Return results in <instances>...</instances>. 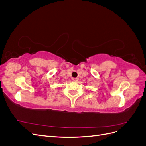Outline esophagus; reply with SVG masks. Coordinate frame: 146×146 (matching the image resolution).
<instances>
[{
	"label": "esophagus",
	"mask_w": 146,
	"mask_h": 146,
	"mask_svg": "<svg viewBox=\"0 0 146 146\" xmlns=\"http://www.w3.org/2000/svg\"><path fill=\"white\" fill-rule=\"evenodd\" d=\"M72 80H73L74 81H78V78H77V77H75V78H72Z\"/></svg>",
	"instance_id": "esophagus-1"
}]
</instances>
